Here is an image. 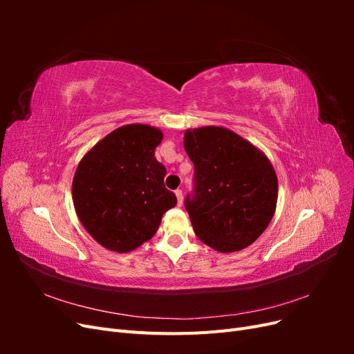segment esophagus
I'll use <instances>...</instances> for the list:
<instances>
[{
	"mask_svg": "<svg viewBox=\"0 0 354 354\" xmlns=\"http://www.w3.org/2000/svg\"><path fill=\"white\" fill-rule=\"evenodd\" d=\"M176 196H177V202H178V205H180V207L183 205V192H181L180 189H177V190H176Z\"/></svg>",
	"mask_w": 354,
	"mask_h": 354,
	"instance_id": "obj_1",
	"label": "esophagus"
}]
</instances>
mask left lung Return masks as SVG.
Returning a JSON list of instances; mask_svg holds the SVG:
<instances>
[{"label":"left lung","mask_w":354,"mask_h":354,"mask_svg":"<svg viewBox=\"0 0 354 354\" xmlns=\"http://www.w3.org/2000/svg\"><path fill=\"white\" fill-rule=\"evenodd\" d=\"M195 165V195L186 199L192 227L218 252L241 251L269 226L277 203V176L269 158L224 127L185 131Z\"/></svg>","instance_id":"8db88e82"}]
</instances>
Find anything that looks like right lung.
<instances>
[{"label": "right lung", "mask_w": 354, "mask_h": 354, "mask_svg": "<svg viewBox=\"0 0 354 354\" xmlns=\"http://www.w3.org/2000/svg\"><path fill=\"white\" fill-rule=\"evenodd\" d=\"M162 131L127 124L82 156L72 180L75 212L91 238L113 252H130L156 233L164 212L177 205L165 189V167L155 149Z\"/></svg>", "instance_id": "right-lung-1"}]
</instances>
